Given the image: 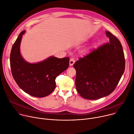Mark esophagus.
<instances>
[{
    "label": "esophagus",
    "instance_id": "obj_1",
    "mask_svg": "<svg viewBox=\"0 0 134 134\" xmlns=\"http://www.w3.org/2000/svg\"><path fill=\"white\" fill-rule=\"evenodd\" d=\"M75 63V60L74 59H70V60H69V65L71 66H72L74 65V64Z\"/></svg>",
    "mask_w": 134,
    "mask_h": 134
}]
</instances>
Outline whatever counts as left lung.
<instances>
[{"mask_svg": "<svg viewBox=\"0 0 134 134\" xmlns=\"http://www.w3.org/2000/svg\"><path fill=\"white\" fill-rule=\"evenodd\" d=\"M109 42L80 58L74 64L75 86L83 98L96 100L111 94L125 69L122 45L111 32L106 31Z\"/></svg>", "mask_w": 134, "mask_h": 134, "instance_id": "8db88e82", "label": "left lung"}]
</instances>
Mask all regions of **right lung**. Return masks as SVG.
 I'll return each mask as SVG.
<instances>
[{
	"label": "right lung",
	"instance_id": "right-lung-1",
	"mask_svg": "<svg viewBox=\"0 0 134 134\" xmlns=\"http://www.w3.org/2000/svg\"><path fill=\"white\" fill-rule=\"evenodd\" d=\"M19 34L12 46L10 54V66L12 76L19 87L29 95L44 97L55 88L56 77L69 66V58L50 57L36 64L29 63L22 57L20 46L22 35Z\"/></svg>",
	"mask_w": 134,
	"mask_h": 134
}]
</instances>
